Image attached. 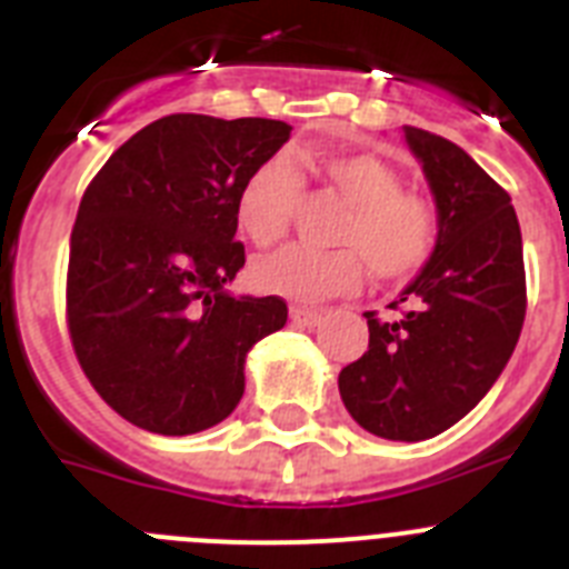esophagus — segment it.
Segmentation results:
<instances>
[{"label": "esophagus", "instance_id": "1", "mask_svg": "<svg viewBox=\"0 0 569 569\" xmlns=\"http://www.w3.org/2000/svg\"><path fill=\"white\" fill-rule=\"evenodd\" d=\"M290 319L299 328H316L321 321V310H310V308H290Z\"/></svg>", "mask_w": 569, "mask_h": 569}]
</instances>
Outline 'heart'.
I'll return each instance as SVG.
<instances>
[{
  "mask_svg": "<svg viewBox=\"0 0 569 569\" xmlns=\"http://www.w3.org/2000/svg\"><path fill=\"white\" fill-rule=\"evenodd\" d=\"M325 188L347 204L336 224V250L284 248L253 264L256 288L293 301H321L353 293L367 264L381 281L419 273L436 248L439 216L433 202L405 190L390 164L367 153H328L319 159ZM301 193L293 159L276 153L244 179L236 199L239 228L268 248L288 233Z\"/></svg>",
  "mask_w": 569,
  "mask_h": 569,
  "instance_id": "1",
  "label": "heart"
}]
</instances>
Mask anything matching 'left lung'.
<instances>
[{
    "label": "left lung",
    "instance_id": "1",
    "mask_svg": "<svg viewBox=\"0 0 569 569\" xmlns=\"http://www.w3.org/2000/svg\"><path fill=\"white\" fill-rule=\"evenodd\" d=\"M433 190L436 250L399 301L365 313L370 345L339 373L367 433L425 441L465 419L510 361L527 310L521 230L510 196L445 136L405 128Z\"/></svg>",
    "mask_w": 569,
    "mask_h": 569
}]
</instances>
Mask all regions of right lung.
I'll return each mask as SVG.
<instances>
[{
    "mask_svg": "<svg viewBox=\"0 0 569 569\" xmlns=\"http://www.w3.org/2000/svg\"><path fill=\"white\" fill-rule=\"evenodd\" d=\"M276 119L170 113L102 164L70 233L68 330L84 376L130 425L190 436L228 419L244 359L288 321L279 296H230L236 199L290 139Z\"/></svg>",
    "mask_w": 569,
    "mask_h": 569,
    "instance_id": "1",
    "label": "right lung"
}]
</instances>
